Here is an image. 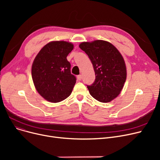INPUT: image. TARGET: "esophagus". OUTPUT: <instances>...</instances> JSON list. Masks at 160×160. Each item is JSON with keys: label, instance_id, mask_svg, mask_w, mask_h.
Listing matches in <instances>:
<instances>
[{"label": "esophagus", "instance_id": "34e87169", "mask_svg": "<svg viewBox=\"0 0 160 160\" xmlns=\"http://www.w3.org/2000/svg\"><path fill=\"white\" fill-rule=\"evenodd\" d=\"M82 74H79V75H78V76H77V79H78V80H82Z\"/></svg>", "mask_w": 160, "mask_h": 160}]
</instances>
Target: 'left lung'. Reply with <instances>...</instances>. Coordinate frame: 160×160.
Masks as SVG:
<instances>
[{
  "mask_svg": "<svg viewBox=\"0 0 160 160\" xmlns=\"http://www.w3.org/2000/svg\"><path fill=\"white\" fill-rule=\"evenodd\" d=\"M79 47L89 56L95 73L93 84L88 86L90 95L101 102L118 96L127 79V67L118 50L110 42L95 40L82 42Z\"/></svg>",
  "mask_w": 160,
  "mask_h": 160,
  "instance_id": "8db88e82",
  "label": "left lung"
}]
</instances>
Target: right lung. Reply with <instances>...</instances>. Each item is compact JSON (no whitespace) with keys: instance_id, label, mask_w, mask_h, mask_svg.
Returning <instances> with one entry per match:
<instances>
[{"instance_id":"obj_1","label":"right lung","mask_w":160,"mask_h":160,"mask_svg":"<svg viewBox=\"0 0 160 160\" xmlns=\"http://www.w3.org/2000/svg\"><path fill=\"white\" fill-rule=\"evenodd\" d=\"M73 45L64 41H51L41 49L32 66V77L39 94L47 101L59 102L68 97L76 83L67 56Z\"/></svg>"}]
</instances>
